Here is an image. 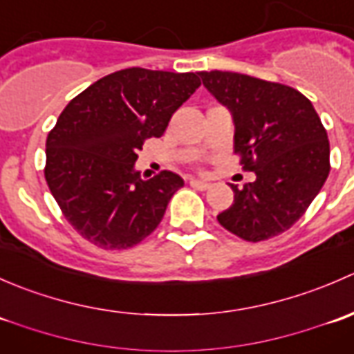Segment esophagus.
Masks as SVG:
<instances>
[{
	"label": "esophagus",
	"instance_id": "esophagus-1",
	"mask_svg": "<svg viewBox=\"0 0 354 354\" xmlns=\"http://www.w3.org/2000/svg\"><path fill=\"white\" fill-rule=\"evenodd\" d=\"M190 187L195 188V190H209L210 188V183H207V181H202V180H195V178H190Z\"/></svg>",
	"mask_w": 354,
	"mask_h": 354
}]
</instances>
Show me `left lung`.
Instances as JSON below:
<instances>
[{"instance_id":"1","label":"left lung","mask_w":354,"mask_h":354,"mask_svg":"<svg viewBox=\"0 0 354 354\" xmlns=\"http://www.w3.org/2000/svg\"><path fill=\"white\" fill-rule=\"evenodd\" d=\"M207 91L230 109L234 154L257 180L231 185L233 205L221 212L223 227L246 241H263L289 230L305 214L330 171L327 131L312 102L288 85L233 71H200Z\"/></svg>"}]
</instances>
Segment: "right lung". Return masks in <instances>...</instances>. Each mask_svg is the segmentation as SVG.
<instances>
[{
	"label": "right lung",
	"mask_w": 354,
	"mask_h": 354,
	"mask_svg": "<svg viewBox=\"0 0 354 354\" xmlns=\"http://www.w3.org/2000/svg\"><path fill=\"white\" fill-rule=\"evenodd\" d=\"M198 87L195 73L127 68L68 102L46 140L44 176L63 216L85 240L123 250L159 226L185 183L171 171L142 180L135 160Z\"/></svg>",
	"instance_id": "1"
}]
</instances>
